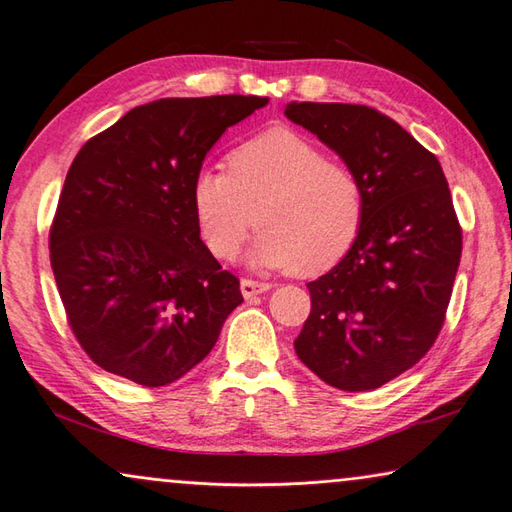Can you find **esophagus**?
Wrapping results in <instances>:
<instances>
[{
    "mask_svg": "<svg viewBox=\"0 0 512 512\" xmlns=\"http://www.w3.org/2000/svg\"><path fill=\"white\" fill-rule=\"evenodd\" d=\"M239 288H242V295L246 299H253L257 295H262V292L270 290V284H266V281H253V279H242L239 281Z\"/></svg>",
    "mask_w": 512,
    "mask_h": 512,
    "instance_id": "34e87169",
    "label": "esophagus"
}]
</instances>
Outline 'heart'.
<instances>
[{
    "label": "heart",
    "instance_id": "b5f03b06",
    "mask_svg": "<svg viewBox=\"0 0 512 512\" xmlns=\"http://www.w3.org/2000/svg\"><path fill=\"white\" fill-rule=\"evenodd\" d=\"M191 206L204 246L231 262L262 226L250 262L319 275L347 255L365 220L358 173L292 129H268L228 151L226 171L202 169Z\"/></svg>",
    "mask_w": 512,
    "mask_h": 512
}]
</instances>
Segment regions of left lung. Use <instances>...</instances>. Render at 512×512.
I'll return each instance as SVG.
<instances>
[{
	"mask_svg": "<svg viewBox=\"0 0 512 512\" xmlns=\"http://www.w3.org/2000/svg\"><path fill=\"white\" fill-rule=\"evenodd\" d=\"M292 123L317 134L365 189L356 242L310 281V317L295 352L325 383L369 391L431 350L447 317L462 226L438 158L374 107L290 103Z\"/></svg>",
	"mask_w": 512,
	"mask_h": 512,
	"instance_id": "obj_1",
	"label": "left lung"
}]
</instances>
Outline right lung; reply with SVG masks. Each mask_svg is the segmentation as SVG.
Here are the masks:
<instances>
[{
	"label": "right lung",
	"mask_w": 512,
	"mask_h": 512,
	"mask_svg": "<svg viewBox=\"0 0 512 512\" xmlns=\"http://www.w3.org/2000/svg\"><path fill=\"white\" fill-rule=\"evenodd\" d=\"M266 96L160 99L81 147L50 226V264L76 341L105 372L162 387L213 350L244 301L200 239L191 184L226 127Z\"/></svg>",
	"instance_id": "add662e5"
}]
</instances>
